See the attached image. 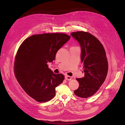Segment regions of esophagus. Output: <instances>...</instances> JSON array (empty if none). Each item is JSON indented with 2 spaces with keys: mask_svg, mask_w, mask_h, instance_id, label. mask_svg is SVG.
Masks as SVG:
<instances>
[{
  "mask_svg": "<svg viewBox=\"0 0 125 125\" xmlns=\"http://www.w3.org/2000/svg\"><path fill=\"white\" fill-rule=\"evenodd\" d=\"M65 79L68 81H70L71 80V77L70 76H68V75H66Z\"/></svg>",
  "mask_w": 125,
  "mask_h": 125,
  "instance_id": "1",
  "label": "esophagus"
}]
</instances>
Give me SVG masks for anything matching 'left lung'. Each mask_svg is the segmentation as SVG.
<instances>
[{"label": "left lung", "instance_id": "obj_1", "mask_svg": "<svg viewBox=\"0 0 125 125\" xmlns=\"http://www.w3.org/2000/svg\"><path fill=\"white\" fill-rule=\"evenodd\" d=\"M81 47V61L83 63L84 77L77 78L79 83L74 93L82 98L94 95L103 83L108 72V62L104 47L99 40L88 32L70 34Z\"/></svg>", "mask_w": 125, "mask_h": 125}]
</instances>
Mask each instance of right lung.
Listing matches in <instances>:
<instances>
[{"label": "right lung", "instance_id": "1", "mask_svg": "<svg viewBox=\"0 0 125 125\" xmlns=\"http://www.w3.org/2000/svg\"><path fill=\"white\" fill-rule=\"evenodd\" d=\"M63 33H45L26 39L19 48L14 62L15 75L24 91L39 102L50 101L64 75L55 74L47 63L55 59L57 52L69 40Z\"/></svg>", "mask_w": 125, "mask_h": 125}]
</instances>
